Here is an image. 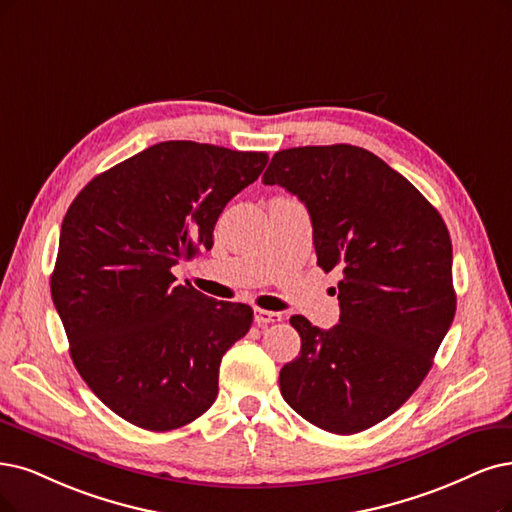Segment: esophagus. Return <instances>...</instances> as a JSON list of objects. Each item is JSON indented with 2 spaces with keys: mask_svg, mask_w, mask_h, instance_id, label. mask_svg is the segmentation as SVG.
Segmentation results:
<instances>
[{
  "mask_svg": "<svg viewBox=\"0 0 512 512\" xmlns=\"http://www.w3.org/2000/svg\"><path fill=\"white\" fill-rule=\"evenodd\" d=\"M280 320H282V314H280V312H270V310L255 308V323H257L259 327H268V325L280 323Z\"/></svg>",
  "mask_w": 512,
  "mask_h": 512,
  "instance_id": "esophagus-1",
  "label": "esophagus"
}]
</instances>
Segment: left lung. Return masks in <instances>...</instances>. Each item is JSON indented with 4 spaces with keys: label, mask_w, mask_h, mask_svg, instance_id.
Segmentation results:
<instances>
[{
    "label": "left lung",
    "mask_w": 512,
    "mask_h": 512,
    "mask_svg": "<svg viewBox=\"0 0 512 512\" xmlns=\"http://www.w3.org/2000/svg\"><path fill=\"white\" fill-rule=\"evenodd\" d=\"M266 185L306 204L318 266L342 270L339 323L291 316L301 337L280 392L304 420L354 434L418 390L456 314L443 217L403 175L356 145L276 151Z\"/></svg>",
    "instance_id": "1"
}]
</instances>
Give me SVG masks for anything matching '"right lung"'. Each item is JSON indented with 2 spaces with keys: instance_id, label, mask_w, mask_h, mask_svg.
<instances>
[{
  "instance_id": "obj_1",
  "label": "right lung",
  "mask_w": 512,
  "mask_h": 512,
  "mask_svg": "<svg viewBox=\"0 0 512 512\" xmlns=\"http://www.w3.org/2000/svg\"><path fill=\"white\" fill-rule=\"evenodd\" d=\"M268 164L263 151L164 141L94 177L63 219L50 278L82 380L120 418L164 432L219 392L223 354L253 323L246 304L177 285L215 223Z\"/></svg>"
}]
</instances>
